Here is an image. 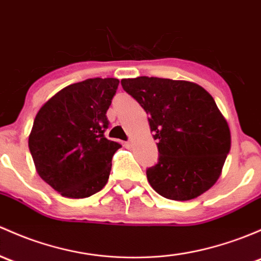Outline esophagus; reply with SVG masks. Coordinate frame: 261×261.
Instances as JSON below:
<instances>
[{
	"mask_svg": "<svg viewBox=\"0 0 261 261\" xmlns=\"http://www.w3.org/2000/svg\"><path fill=\"white\" fill-rule=\"evenodd\" d=\"M125 145H126V146H127V147L133 146V141H131V140H128V141L125 142Z\"/></svg>",
	"mask_w": 261,
	"mask_h": 261,
	"instance_id": "esophagus-1",
	"label": "esophagus"
}]
</instances>
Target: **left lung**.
Returning a JSON list of instances; mask_svg holds the SVG:
<instances>
[{"label":"left lung","instance_id":"obj_1","mask_svg":"<svg viewBox=\"0 0 261 261\" xmlns=\"http://www.w3.org/2000/svg\"><path fill=\"white\" fill-rule=\"evenodd\" d=\"M122 89L149 115L159 160L146 170L153 190L186 201L207 191L223 170L231 146L226 120L213 96L188 81L122 79Z\"/></svg>","mask_w":261,"mask_h":261}]
</instances>
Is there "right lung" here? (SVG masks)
I'll return each mask as SVG.
<instances>
[{"mask_svg": "<svg viewBox=\"0 0 261 261\" xmlns=\"http://www.w3.org/2000/svg\"><path fill=\"white\" fill-rule=\"evenodd\" d=\"M117 79H87L65 87L40 109L29 149L41 179L62 196L82 199L108 182L121 145L105 138Z\"/></svg>", "mask_w": 261, "mask_h": 261, "instance_id": "1", "label": "right lung"}]
</instances>
